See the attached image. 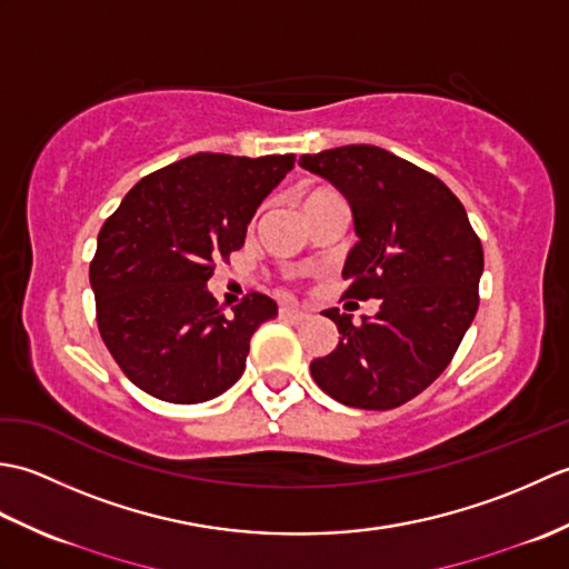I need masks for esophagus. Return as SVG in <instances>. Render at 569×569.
<instances>
[{
	"mask_svg": "<svg viewBox=\"0 0 569 569\" xmlns=\"http://www.w3.org/2000/svg\"><path fill=\"white\" fill-rule=\"evenodd\" d=\"M281 318H288V320H303L306 318V312L300 310L298 306H281Z\"/></svg>",
	"mask_w": 569,
	"mask_h": 569,
	"instance_id": "34e87169",
	"label": "esophagus"
}]
</instances>
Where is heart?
<instances>
[{
	"label": "heart",
	"instance_id": "b5f03b06",
	"mask_svg": "<svg viewBox=\"0 0 569 569\" xmlns=\"http://www.w3.org/2000/svg\"><path fill=\"white\" fill-rule=\"evenodd\" d=\"M325 196H332V192H330V190H312V192H306L303 200H300V208H303V204H308V202H312V200L325 198Z\"/></svg>",
	"mask_w": 569,
	"mask_h": 569
}]
</instances>
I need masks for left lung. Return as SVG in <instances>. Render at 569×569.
Masks as SVG:
<instances>
[{"label": "left lung", "mask_w": 569, "mask_h": 569, "mask_svg": "<svg viewBox=\"0 0 569 569\" xmlns=\"http://www.w3.org/2000/svg\"><path fill=\"white\" fill-rule=\"evenodd\" d=\"M300 166L342 192L355 234L347 298H379L377 316L325 310L340 342L310 373L335 401L391 410L440 377L479 308L481 241L440 178L369 143L306 153Z\"/></svg>", "instance_id": "1"}]
</instances>
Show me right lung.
<instances>
[{
  "label": "right lung",
  "instance_id": "add662e5",
  "mask_svg": "<svg viewBox=\"0 0 569 569\" xmlns=\"http://www.w3.org/2000/svg\"><path fill=\"white\" fill-rule=\"evenodd\" d=\"M293 161V153L188 156L141 178L102 224L90 263L98 328L141 391L202 403L244 373L251 335L278 308L249 293L227 318L208 281L214 261L244 244L253 212Z\"/></svg>",
  "mask_w": 569,
  "mask_h": 569
}]
</instances>
